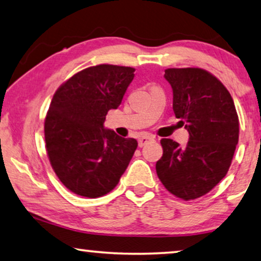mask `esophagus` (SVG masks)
<instances>
[{
  "mask_svg": "<svg viewBox=\"0 0 261 261\" xmlns=\"http://www.w3.org/2000/svg\"><path fill=\"white\" fill-rule=\"evenodd\" d=\"M153 139H154L153 136H150V135L142 136V137L138 139V145L139 146H144V145H145V144H147L149 142H152Z\"/></svg>",
  "mask_w": 261,
  "mask_h": 261,
  "instance_id": "34e87169",
  "label": "esophagus"
}]
</instances>
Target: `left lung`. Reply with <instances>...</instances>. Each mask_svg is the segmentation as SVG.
<instances>
[{
	"label": "left lung",
	"mask_w": 261,
	"mask_h": 261,
	"mask_svg": "<svg viewBox=\"0 0 261 261\" xmlns=\"http://www.w3.org/2000/svg\"><path fill=\"white\" fill-rule=\"evenodd\" d=\"M164 77L173 91L174 115L190 137L184 147L162 139L163 155L155 171L173 196L197 199L230 169L239 139L238 114L227 89L204 69L170 68Z\"/></svg>",
	"instance_id": "1"
}]
</instances>
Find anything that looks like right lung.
Masks as SVG:
<instances>
[{
  "label": "right lung",
  "instance_id": "obj_1",
  "mask_svg": "<svg viewBox=\"0 0 261 261\" xmlns=\"http://www.w3.org/2000/svg\"><path fill=\"white\" fill-rule=\"evenodd\" d=\"M135 69L99 64L77 72L57 89L44 120L50 164L65 188L98 198L116 188L138 143L104 129L117 109Z\"/></svg>",
  "mask_w": 261,
  "mask_h": 261
}]
</instances>
